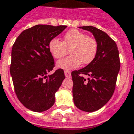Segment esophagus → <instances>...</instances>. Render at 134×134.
<instances>
[{
	"label": "esophagus",
	"mask_w": 134,
	"mask_h": 134,
	"mask_svg": "<svg viewBox=\"0 0 134 134\" xmlns=\"http://www.w3.org/2000/svg\"><path fill=\"white\" fill-rule=\"evenodd\" d=\"M64 74H65V76L66 77H71V71H67V70H65V71H64Z\"/></svg>",
	"instance_id": "34e87169"
}]
</instances>
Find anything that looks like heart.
<instances>
[{
	"label": "heart",
	"instance_id": "1",
	"mask_svg": "<svg viewBox=\"0 0 134 134\" xmlns=\"http://www.w3.org/2000/svg\"><path fill=\"white\" fill-rule=\"evenodd\" d=\"M49 50L56 59L64 57L69 52L71 55L57 63V66L63 69H74L79 67L82 62L87 65L93 61L98 52V43L93 37L76 29L66 32L63 41L52 38L48 44Z\"/></svg>",
	"mask_w": 134,
	"mask_h": 134
}]
</instances>
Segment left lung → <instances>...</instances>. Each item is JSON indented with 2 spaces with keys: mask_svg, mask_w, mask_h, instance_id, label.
<instances>
[{
  "mask_svg": "<svg viewBox=\"0 0 134 134\" xmlns=\"http://www.w3.org/2000/svg\"><path fill=\"white\" fill-rule=\"evenodd\" d=\"M90 31L98 43L96 58L86 67L73 71V98L80 110L93 112L104 107L115 92L120 68L115 41L105 32L93 26L79 27ZM85 76H88L87 79Z\"/></svg>",
  "mask_w": 134,
  "mask_h": 134,
  "instance_id": "obj_1",
  "label": "left lung"
}]
</instances>
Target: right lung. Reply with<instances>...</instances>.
Masks as SVG:
<instances>
[{
	"mask_svg": "<svg viewBox=\"0 0 134 134\" xmlns=\"http://www.w3.org/2000/svg\"><path fill=\"white\" fill-rule=\"evenodd\" d=\"M65 25H37L23 31L12 49L10 74L17 98L31 111H46L55 104V95L65 79L62 69L47 76L55 61L48 44Z\"/></svg>",
	"mask_w": 134,
	"mask_h": 134,
	"instance_id": "right-lung-1",
	"label": "right lung"
}]
</instances>
